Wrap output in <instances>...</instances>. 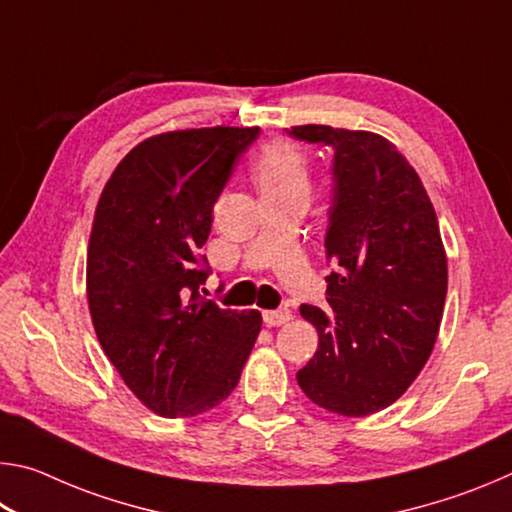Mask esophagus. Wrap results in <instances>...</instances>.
Returning <instances> with one entry per match:
<instances>
[{
	"instance_id": "1",
	"label": "esophagus",
	"mask_w": 512,
	"mask_h": 512,
	"mask_svg": "<svg viewBox=\"0 0 512 512\" xmlns=\"http://www.w3.org/2000/svg\"><path fill=\"white\" fill-rule=\"evenodd\" d=\"M291 311L289 309H275V311H264V323L268 327H280V325H287L291 320Z\"/></svg>"
}]
</instances>
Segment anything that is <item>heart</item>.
<instances>
[{
    "instance_id": "obj_1",
    "label": "heart",
    "mask_w": 512,
    "mask_h": 512,
    "mask_svg": "<svg viewBox=\"0 0 512 512\" xmlns=\"http://www.w3.org/2000/svg\"><path fill=\"white\" fill-rule=\"evenodd\" d=\"M253 171L264 201L309 194V160L298 144L277 140L264 146Z\"/></svg>"
}]
</instances>
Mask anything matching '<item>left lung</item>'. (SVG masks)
Masks as SVG:
<instances>
[{"instance_id": "obj_1", "label": "left lung", "mask_w": 512, "mask_h": 512, "mask_svg": "<svg viewBox=\"0 0 512 512\" xmlns=\"http://www.w3.org/2000/svg\"><path fill=\"white\" fill-rule=\"evenodd\" d=\"M289 135L334 151L325 255L327 307L302 305L318 350L298 386L323 409L361 418L391 406L438 339L447 255L436 212L409 160L386 137L320 124Z\"/></svg>"}]
</instances>
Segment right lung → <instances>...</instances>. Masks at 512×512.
Returning a JSON list of instances; mask_svg holds the SVG:
<instances>
[{
	"mask_svg": "<svg viewBox=\"0 0 512 512\" xmlns=\"http://www.w3.org/2000/svg\"><path fill=\"white\" fill-rule=\"evenodd\" d=\"M257 135V126L153 135L117 164L94 210V332L124 384L162 418L221 404L262 329L259 311L239 314L201 296L214 203Z\"/></svg>",
	"mask_w": 512,
	"mask_h": 512,
	"instance_id": "add662e5",
	"label": "right lung"
}]
</instances>
